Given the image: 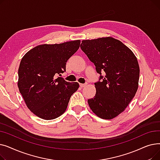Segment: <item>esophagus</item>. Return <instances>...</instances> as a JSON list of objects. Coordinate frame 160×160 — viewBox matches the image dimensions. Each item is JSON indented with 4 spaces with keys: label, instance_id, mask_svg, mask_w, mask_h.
<instances>
[{
    "label": "esophagus",
    "instance_id": "obj_1",
    "mask_svg": "<svg viewBox=\"0 0 160 160\" xmlns=\"http://www.w3.org/2000/svg\"><path fill=\"white\" fill-rule=\"evenodd\" d=\"M86 85H87V83H80V87H81V88L85 87Z\"/></svg>",
    "mask_w": 160,
    "mask_h": 160
}]
</instances>
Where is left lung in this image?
<instances>
[{
  "label": "left lung",
  "mask_w": 160,
  "mask_h": 160,
  "mask_svg": "<svg viewBox=\"0 0 160 160\" xmlns=\"http://www.w3.org/2000/svg\"><path fill=\"white\" fill-rule=\"evenodd\" d=\"M80 48L95 64L102 80L95 83L96 94L88 100V104L100 118L112 119L124 111L138 91L137 58L128 47L112 37L83 40Z\"/></svg>",
  "instance_id": "8db88e82"
}]
</instances>
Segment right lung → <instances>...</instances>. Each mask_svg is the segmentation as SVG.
I'll use <instances>...</instances> for the list:
<instances>
[{"instance_id":"obj_1","label":"right lung","mask_w":160,"mask_h":160,"mask_svg":"<svg viewBox=\"0 0 160 160\" xmlns=\"http://www.w3.org/2000/svg\"><path fill=\"white\" fill-rule=\"evenodd\" d=\"M80 40L43 44L24 55L18 69V85L29 110L39 118L52 120L66 110L79 88L58 76L66 71L67 60L78 50Z\"/></svg>"}]
</instances>
